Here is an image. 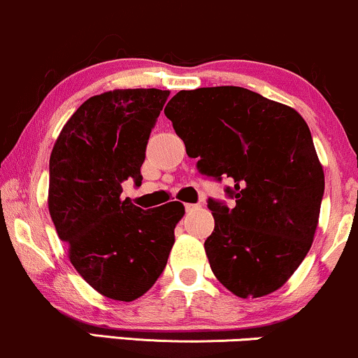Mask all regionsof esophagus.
I'll use <instances>...</instances> for the list:
<instances>
[{
    "label": "esophagus",
    "instance_id": "obj_1",
    "mask_svg": "<svg viewBox=\"0 0 358 358\" xmlns=\"http://www.w3.org/2000/svg\"><path fill=\"white\" fill-rule=\"evenodd\" d=\"M200 208V203H185V210L187 212H193V210Z\"/></svg>",
    "mask_w": 358,
    "mask_h": 358
}]
</instances>
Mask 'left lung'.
<instances>
[{"label":"left lung","instance_id":"obj_1","mask_svg":"<svg viewBox=\"0 0 358 358\" xmlns=\"http://www.w3.org/2000/svg\"><path fill=\"white\" fill-rule=\"evenodd\" d=\"M165 115L201 173L231 183V208L208 200L215 228L205 252L215 277L242 299L278 290L312 247L324 196L308 124L240 86L182 90Z\"/></svg>","mask_w":358,"mask_h":358}]
</instances>
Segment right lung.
Returning <instances> with one entry per match:
<instances>
[{"mask_svg": "<svg viewBox=\"0 0 358 358\" xmlns=\"http://www.w3.org/2000/svg\"><path fill=\"white\" fill-rule=\"evenodd\" d=\"M168 90H113L88 98L63 127L50 157L48 208L81 277L122 302L160 277L185 215L180 201L143 210L122 200V183L140 185L150 133Z\"/></svg>", "mask_w": 358, "mask_h": 358, "instance_id": "obj_1", "label": "right lung"}]
</instances>
